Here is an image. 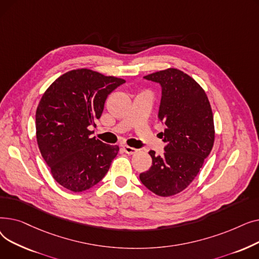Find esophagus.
<instances>
[{
  "label": "esophagus",
  "mask_w": 259,
  "mask_h": 259,
  "mask_svg": "<svg viewBox=\"0 0 259 259\" xmlns=\"http://www.w3.org/2000/svg\"><path fill=\"white\" fill-rule=\"evenodd\" d=\"M122 149H124V151H125L127 154H134V153L138 152L137 149L132 148V147H129V146H127V145L122 146Z\"/></svg>",
  "instance_id": "1"
}]
</instances>
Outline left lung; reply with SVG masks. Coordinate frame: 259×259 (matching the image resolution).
Returning <instances> with one entry per match:
<instances>
[{
    "instance_id": "1",
    "label": "left lung",
    "mask_w": 259,
    "mask_h": 259,
    "mask_svg": "<svg viewBox=\"0 0 259 259\" xmlns=\"http://www.w3.org/2000/svg\"><path fill=\"white\" fill-rule=\"evenodd\" d=\"M160 85L158 120L165 126L162 156L149 154L152 166L140 174L142 184L158 196L182 192L196 178L214 144V122L206 92L188 74L169 68L144 76Z\"/></svg>"
}]
</instances>
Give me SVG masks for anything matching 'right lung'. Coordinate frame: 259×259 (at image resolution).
I'll use <instances>...</instances> for the list:
<instances>
[{
	"instance_id": "obj_1",
	"label": "right lung",
	"mask_w": 259,
	"mask_h": 259,
	"mask_svg": "<svg viewBox=\"0 0 259 259\" xmlns=\"http://www.w3.org/2000/svg\"><path fill=\"white\" fill-rule=\"evenodd\" d=\"M125 79L76 69L60 76L36 109L38 149L53 179L73 192L100 183L118 153V146L91 138L106 99Z\"/></svg>"
}]
</instances>
